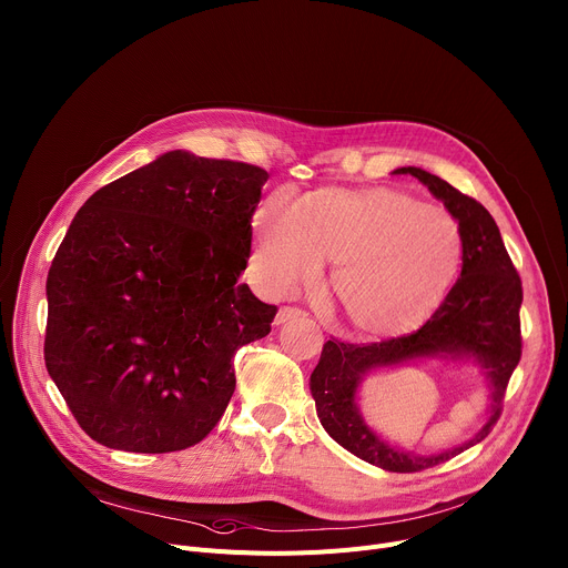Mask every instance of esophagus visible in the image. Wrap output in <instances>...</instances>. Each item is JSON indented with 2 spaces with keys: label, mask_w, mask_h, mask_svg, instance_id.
<instances>
[{
  "label": "esophagus",
  "mask_w": 568,
  "mask_h": 568,
  "mask_svg": "<svg viewBox=\"0 0 568 568\" xmlns=\"http://www.w3.org/2000/svg\"><path fill=\"white\" fill-rule=\"evenodd\" d=\"M301 317H305V313H303V311H298V307H290V305H285V307H281V311L276 313V324H285V322L301 320Z\"/></svg>",
  "instance_id": "34e87169"
}]
</instances>
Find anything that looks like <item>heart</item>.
<instances>
[{
  "label": "heart",
  "instance_id": "obj_1",
  "mask_svg": "<svg viewBox=\"0 0 568 568\" xmlns=\"http://www.w3.org/2000/svg\"><path fill=\"white\" fill-rule=\"evenodd\" d=\"M253 278L290 296L335 263L333 290L348 322L369 335L419 328L444 301L462 263V229L437 205L392 187L283 194L253 215Z\"/></svg>",
  "mask_w": 568,
  "mask_h": 568
}]
</instances>
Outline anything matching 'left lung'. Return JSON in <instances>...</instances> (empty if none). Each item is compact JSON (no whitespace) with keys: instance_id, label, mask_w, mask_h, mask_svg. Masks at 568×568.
Listing matches in <instances>:
<instances>
[{"instance_id":"1","label":"left lung","mask_w":568,"mask_h":568,"mask_svg":"<svg viewBox=\"0 0 568 568\" xmlns=\"http://www.w3.org/2000/svg\"><path fill=\"white\" fill-rule=\"evenodd\" d=\"M394 174L419 179L457 220L464 240L459 278L435 315L415 333L372 344L328 339L311 376V392L322 426L339 446L385 471L415 474L471 448L496 426L509 376L521 359L524 290L500 231L483 203L422 168H398ZM424 356L474 358L490 387L484 428L464 445L433 456L387 445L364 424L356 407V389L367 373Z\"/></svg>"}]
</instances>
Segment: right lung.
Listing matches in <instances>:
<instances>
[{"mask_svg": "<svg viewBox=\"0 0 568 568\" xmlns=\"http://www.w3.org/2000/svg\"><path fill=\"white\" fill-rule=\"evenodd\" d=\"M267 179L176 149L81 205L47 276L44 365L94 442L172 453L222 419L235 351L278 311L237 281Z\"/></svg>", "mask_w": 568, "mask_h": 568, "instance_id": "obj_1", "label": "right lung"}]
</instances>
